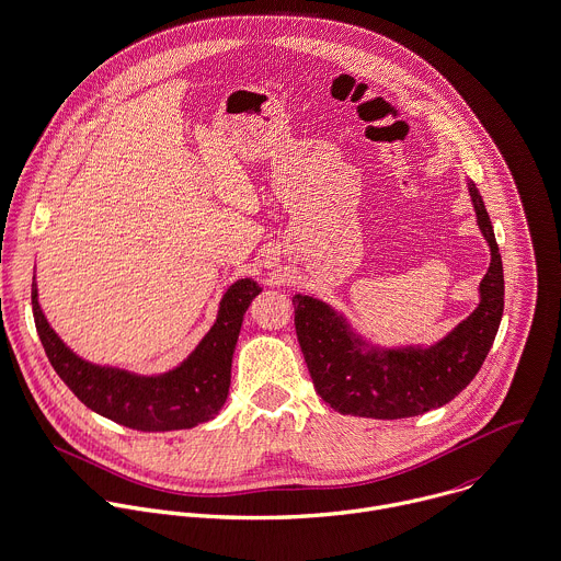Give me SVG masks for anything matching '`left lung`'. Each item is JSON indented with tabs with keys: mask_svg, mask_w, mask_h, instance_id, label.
<instances>
[{
	"mask_svg": "<svg viewBox=\"0 0 561 561\" xmlns=\"http://www.w3.org/2000/svg\"><path fill=\"white\" fill-rule=\"evenodd\" d=\"M492 262L479 286L481 304L431 347L398 350L363 341L325 301L295 295V330L317 393L334 411L356 417H415L455 400L479 374L505 308V277L494 227L477 185L468 183Z\"/></svg>",
	"mask_w": 561,
	"mask_h": 561,
	"instance_id": "left-lung-1",
	"label": "left lung"
}]
</instances>
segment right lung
<instances>
[{
	"label": "right lung",
	"mask_w": 561,
	"mask_h": 561,
	"mask_svg": "<svg viewBox=\"0 0 561 561\" xmlns=\"http://www.w3.org/2000/svg\"><path fill=\"white\" fill-rule=\"evenodd\" d=\"M262 288L253 279H238L220 299L218 317L196 350L174 369L139 376L117 367H102L76 356L47 323L36 282L32 284V314L41 345L69 391L98 415L144 433L183 431L209 422L222 409L231 385V358L242 319Z\"/></svg>",
	"instance_id": "obj_1"
}]
</instances>
